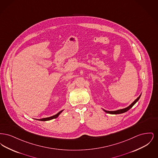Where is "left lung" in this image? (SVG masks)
I'll return each instance as SVG.
<instances>
[{"label":"left lung","mask_w":158,"mask_h":158,"mask_svg":"<svg viewBox=\"0 0 158 158\" xmlns=\"http://www.w3.org/2000/svg\"><path fill=\"white\" fill-rule=\"evenodd\" d=\"M141 95L137 98L135 99V101L131 104L130 105H129L128 107L126 108H124V109H121V110H117V111H106L105 110H103L105 113H108V114H122V113H126V111H128L133 105L135 104V103L138 101V100L139 99V98L140 97Z\"/></svg>","instance_id":"left-lung-1"}]
</instances>
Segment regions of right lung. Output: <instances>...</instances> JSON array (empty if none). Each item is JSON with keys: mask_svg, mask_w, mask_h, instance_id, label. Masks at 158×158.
<instances>
[{"mask_svg": "<svg viewBox=\"0 0 158 158\" xmlns=\"http://www.w3.org/2000/svg\"><path fill=\"white\" fill-rule=\"evenodd\" d=\"M62 111H63V110H62V111H60L59 113H57V114H56V115H53V116L50 117H47V118H42V119H40V120H38L48 121L50 120H52V119H54V118H57V117L60 115V113H61Z\"/></svg>", "mask_w": 158, "mask_h": 158, "instance_id": "1", "label": "right lung"}]
</instances>
